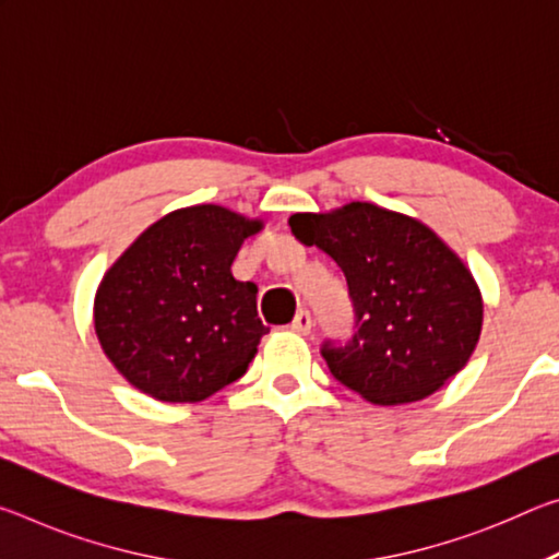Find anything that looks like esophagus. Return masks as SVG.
<instances>
[{
	"label": "esophagus",
	"instance_id": "34e87169",
	"mask_svg": "<svg viewBox=\"0 0 559 559\" xmlns=\"http://www.w3.org/2000/svg\"><path fill=\"white\" fill-rule=\"evenodd\" d=\"M310 328H313V318H310L308 310H298L296 318H293V323H290V330H293V333H298V335H308V333H310Z\"/></svg>",
	"mask_w": 559,
	"mask_h": 559
}]
</instances>
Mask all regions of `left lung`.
<instances>
[{"mask_svg": "<svg viewBox=\"0 0 559 559\" xmlns=\"http://www.w3.org/2000/svg\"><path fill=\"white\" fill-rule=\"evenodd\" d=\"M290 231L343 269L357 333L323 345L330 372L382 406L419 402L466 367L484 298L466 263L427 224L372 202L293 214Z\"/></svg>", "mask_w": 559, "mask_h": 559, "instance_id": "left-lung-1", "label": "left lung"}]
</instances>
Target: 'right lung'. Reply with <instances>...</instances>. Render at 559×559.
<instances>
[{
  "mask_svg": "<svg viewBox=\"0 0 559 559\" xmlns=\"http://www.w3.org/2000/svg\"><path fill=\"white\" fill-rule=\"evenodd\" d=\"M261 219L219 204L165 214L106 271L93 325L112 367L159 402L194 404L239 380L269 328L231 263Z\"/></svg>",
  "mask_w": 559,
  "mask_h": 559,
  "instance_id": "obj_1",
  "label": "right lung"
}]
</instances>
